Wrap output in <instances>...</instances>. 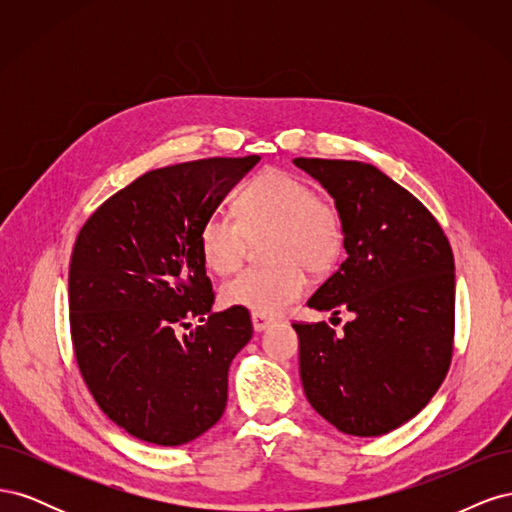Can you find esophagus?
<instances>
[{
	"label": "esophagus",
	"instance_id": "obj_1",
	"mask_svg": "<svg viewBox=\"0 0 512 512\" xmlns=\"http://www.w3.org/2000/svg\"><path fill=\"white\" fill-rule=\"evenodd\" d=\"M271 318H267V316H262V314H252V324H254V331H265V329H269L271 327Z\"/></svg>",
	"mask_w": 512,
	"mask_h": 512
}]
</instances>
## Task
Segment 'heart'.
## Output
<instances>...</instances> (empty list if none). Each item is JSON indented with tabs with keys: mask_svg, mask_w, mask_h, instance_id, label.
<instances>
[{
	"mask_svg": "<svg viewBox=\"0 0 512 512\" xmlns=\"http://www.w3.org/2000/svg\"><path fill=\"white\" fill-rule=\"evenodd\" d=\"M269 235L265 256L273 265L245 269L222 288V301L254 314L275 316L307 290V273H329L344 250V218L335 200L280 168L258 173L237 196V215L215 211L198 232L205 265L218 275L237 271L250 241Z\"/></svg>",
	"mask_w": 512,
	"mask_h": 512,
	"instance_id": "heart-1",
	"label": "heart"
}]
</instances>
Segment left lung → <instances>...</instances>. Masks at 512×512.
<instances>
[{
    "label": "left lung",
    "instance_id": "1",
    "mask_svg": "<svg viewBox=\"0 0 512 512\" xmlns=\"http://www.w3.org/2000/svg\"><path fill=\"white\" fill-rule=\"evenodd\" d=\"M335 198L346 260L307 305L350 312L294 322L307 401L339 431L382 436L436 395L453 359L455 260L429 209L371 164L294 158Z\"/></svg>",
    "mask_w": 512,
    "mask_h": 512
}]
</instances>
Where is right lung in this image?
<instances>
[{
  "label": "right lung",
  "mask_w": 512,
  "mask_h": 512,
  "mask_svg": "<svg viewBox=\"0 0 512 512\" xmlns=\"http://www.w3.org/2000/svg\"><path fill=\"white\" fill-rule=\"evenodd\" d=\"M260 158L149 170L102 203L76 237L68 305L76 365L100 410L130 436L179 446L220 421L228 367L250 312H211L198 232ZM190 317L204 322L178 337Z\"/></svg>",
  "instance_id": "add662e5"
}]
</instances>
